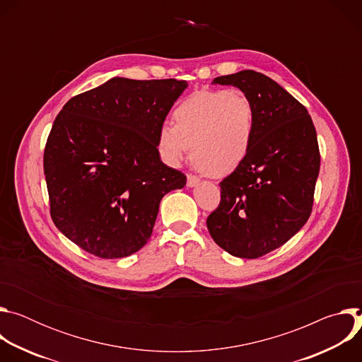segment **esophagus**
I'll return each mask as SVG.
<instances>
[{
  "label": "esophagus",
  "mask_w": 362,
  "mask_h": 362,
  "mask_svg": "<svg viewBox=\"0 0 362 362\" xmlns=\"http://www.w3.org/2000/svg\"><path fill=\"white\" fill-rule=\"evenodd\" d=\"M199 182H200V179L197 177V176H194V175H187V186L189 187H193V186H197L199 185Z\"/></svg>",
  "instance_id": "esophagus-1"
}]
</instances>
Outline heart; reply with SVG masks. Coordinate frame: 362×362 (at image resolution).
Wrapping results in <instances>:
<instances>
[{
    "mask_svg": "<svg viewBox=\"0 0 362 362\" xmlns=\"http://www.w3.org/2000/svg\"><path fill=\"white\" fill-rule=\"evenodd\" d=\"M175 126L163 124L158 146L169 163L192 147V162L211 176H225L247 156L255 130V109L239 90L199 91L173 113Z\"/></svg>",
    "mask_w": 362,
    "mask_h": 362,
    "instance_id": "1",
    "label": "heart"
}]
</instances>
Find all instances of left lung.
I'll return each instance as SVG.
<instances>
[{
    "label": "left lung",
    "instance_id": "8db88e82",
    "mask_svg": "<svg viewBox=\"0 0 362 362\" xmlns=\"http://www.w3.org/2000/svg\"><path fill=\"white\" fill-rule=\"evenodd\" d=\"M214 81L250 98L255 130L247 156L219 183L221 202L206 225L223 250L256 259L311 216L321 165L317 132L305 106L262 73L243 70Z\"/></svg>",
    "mask_w": 362,
    "mask_h": 362
}]
</instances>
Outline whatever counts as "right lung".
<instances>
[{
  "label": "right lung",
  "instance_id": "obj_1",
  "mask_svg": "<svg viewBox=\"0 0 362 362\" xmlns=\"http://www.w3.org/2000/svg\"><path fill=\"white\" fill-rule=\"evenodd\" d=\"M185 80L116 77L70 98L44 148L49 215L83 250L117 259L140 250L162 197L186 185L158 136Z\"/></svg>",
  "mask_w": 362,
  "mask_h": 362
}]
</instances>
